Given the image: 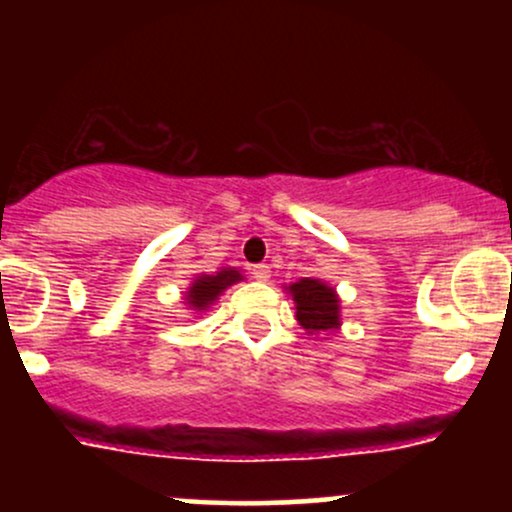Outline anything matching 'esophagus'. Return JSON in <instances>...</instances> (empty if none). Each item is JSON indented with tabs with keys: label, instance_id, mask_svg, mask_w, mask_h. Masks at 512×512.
Returning a JSON list of instances; mask_svg holds the SVG:
<instances>
[{
	"label": "esophagus",
	"instance_id": "34e87169",
	"mask_svg": "<svg viewBox=\"0 0 512 512\" xmlns=\"http://www.w3.org/2000/svg\"><path fill=\"white\" fill-rule=\"evenodd\" d=\"M252 276H255L257 281H267L269 279V264H255V267H252Z\"/></svg>",
	"mask_w": 512,
	"mask_h": 512
}]
</instances>
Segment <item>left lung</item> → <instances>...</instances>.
<instances>
[{"label":"left lung","mask_w":512,"mask_h":512,"mask_svg":"<svg viewBox=\"0 0 512 512\" xmlns=\"http://www.w3.org/2000/svg\"><path fill=\"white\" fill-rule=\"evenodd\" d=\"M289 293L296 303V320L305 332H332L339 330L342 317H339V296L332 286H327L320 279L296 281L289 286Z\"/></svg>","instance_id":"left-lung-1"}]
</instances>
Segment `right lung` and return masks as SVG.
<instances>
[{"mask_svg": "<svg viewBox=\"0 0 512 512\" xmlns=\"http://www.w3.org/2000/svg\"><path fill=\"white\" fill-rule=\"evenodd\" d=\"M236 281H243V274L233 267L221 269V272L216 274H199L197 279L192 281L190 289H187L185 301L190 308H195L197 313H202L209 305H214L216 298H219L228 286L236 284Z\"/></svg>", "mask_w": 512, "mask_h": 512, "instance_id": "right-lung-1", "label": "right lung"}]
</instances>
